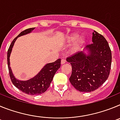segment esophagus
Masks as SVG:
<instances>
[{
	"mask_svg": "<svg viewBox=\"0 0 120 120\" xmlns=\"http://www.w3.org/2000/svg\"><path fill=\"white\" fill-rule=\"evenodd\" d=\"M66 62V61H65V59H62V60H61V64H64Z\"/></svg>",
	"mask_w": 120,
	"mask_h": 120,
	"instance_id": "1",
	"label": "esophagus"
}]
</instances>
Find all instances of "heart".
Segmentation results:
<instances>
[{"mask_svg":"<svg viewBox=\"0 0 120 120\" xmlns=\"http://www.w3.org/2000/svg\"><path fill=\"white\" fill-rule=\"evenodd\" d=\"M79 37V34H76V33H73V34L68 35L65 38V42L68 44H70L71 43L76 40L71 48L70 51L71 53H76L78 52L82 47H83V45L85 43V38L83 37H80L77 39Z\"/></svg>","mask_w":120,"mask_h":120,"instance_id":"b5f03b06","label":"heart"}]
</instances>
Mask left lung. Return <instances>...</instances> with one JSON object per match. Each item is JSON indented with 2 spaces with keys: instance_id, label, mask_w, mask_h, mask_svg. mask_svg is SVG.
I'll use <instances>...</instances> for the list:
<instances>
[{
  "instance_id": "8db88e82",
  "label": "left lung",
  "mask_w": 120,
  "mask_h": 120,
  "mask_svg": "<svg viewBox=\"0 0 120 120\" xmlns=\"http://www.w3.org/2000/svg\"><path fill=\"white\" fill-rule=\"evenodd\" d=\"M92 40L93 43L85 47L88 55L80 52L67 58L72 67L70 82L80 92L98 89L107 80L111 70L112 53L108 41L95 30Z\"/></svg>"
}]
</instances>
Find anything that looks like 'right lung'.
Segmentation results:
<instances>
[{
	"mask_svg": "<svg viewBox=\"0 0 120 120\" xmlns=\"http://www.w3.org/2000/svg\"><path fill=\"white\" fill-rule=\"evenodd\" d=\"M34 29L35 27L29 28L22 31L12 41L11 44L9 45L7 53L8 70H9V76L12 83L15 87L20 90L21 91L32 96L38 95L44 93L49 87L54 75L61 67V59H58L55 62L47 64L35 77L29 80H24V81L19 80L14 77L10 67L9 57L15 41H16L18 37L31 32Z\"/></svg>",
	"mask_w": 120,
	"mask_h": 120,
	"instance_id": "right-lung-1",
	"label": "right lung"
}]
</instances>
